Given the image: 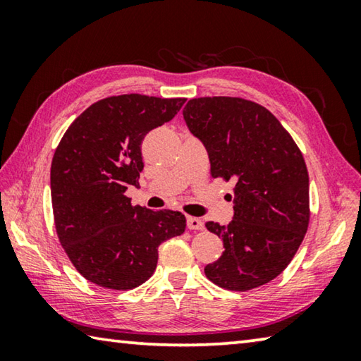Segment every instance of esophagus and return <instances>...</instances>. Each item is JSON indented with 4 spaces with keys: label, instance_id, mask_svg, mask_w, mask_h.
Here are the masks:
<instances>
[{
    "label": "esophagus",
    "instance_id": "34e87169",
    "mask_svg": "<svg viewBox=\"0 0 361 361\" xmlns=\"http://www.w3.org/2000/svg\"><path fill=\"white\" fill-rule=\"evenodd\" d=\"M188 229L191 231H200L204 229V221L200 218L195 216H188Z\"/></svg>",
    "mask_w": 361,
    "mask_h": 361
}]
</instances>
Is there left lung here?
I'll return each instance as SVG.
<instances>
[{
  "instance_id": "left-lung-1",
  "label": "left lung",
  "mask_w": 361,
  "mask_h": 361,
  "mask_svg": "<svg viewBox=\"0 0 361 361\" xmlns=\"http://www.w3.org/2000/svg\"><path fill=\"white\" fill-rule=\"evenodd\" d=\"M189 132L210 159L213 178L234 180V216L207 221L223 240L205 276L226 290L247 291L282 274L309 226V175L301 151L279 119L234 97L192 99L183 109Z\"/></svg>"
}]
</instances>
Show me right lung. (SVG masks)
Returning <instances> with one entry per match:
<instances>
[{"label": "right lung", "mask_w": 361, "mask_h": 361, "mask_svg": "<svg viewBox=\"0 0 361 361\" xmlns=\"http://www.w3.org/2000/svg\"><path fill=\"white\" fill-rule=\"evenodd\" d=\"M186 99L108 97L78 116L59 143L51 195L59 240L84 279L132 290L157 266L162 242L181 235V212L132 207L126 195L145 167L146 133L175 118Z\"/></svg>", "instance_id": "right-lung-1"}]
</instances>
